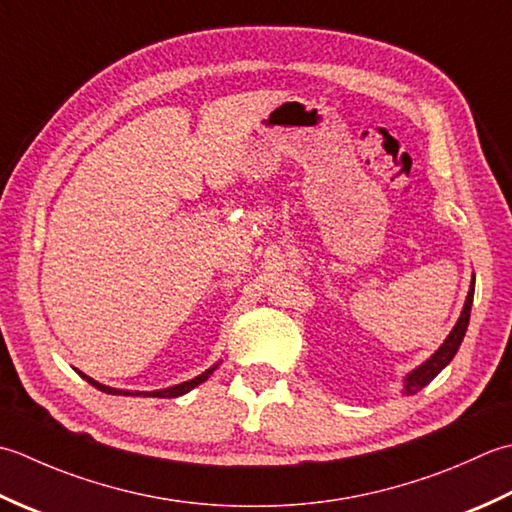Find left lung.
<instances>
[{"instance_id": "8db88e82", "label": "left lung", "mask_w": 512, "mask_h": 512, "mask_svg": "<svg viewBox=\"0 0 512 512\" xmlns=\"http://www.w3.org/2000/svg\"><path fill=\"white\" fill-rule=\"evenodd\" d=\"M473 294H475V278H473L471 291H468V296H466L462 316H460V320H457V325L453 327V331L448 333V338L444 340L442 347L437 349L435 356H431L429 360H426V362L422 364V367H417L415 371H411L409 375H406V380H404V393H406V395H415L417 391L424 389L426 384H429V382L435 378V375L440 373V371L446 367V364L453 360V356L457 353V349H460V344H462V340H464L468 320H471Z\"/></svg>"}]
</instances>
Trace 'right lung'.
Masks as SVG:
<instances>
[{"instance_id": "obj_1", "label": "right lung", "mask_w": 512, "mask_h": 512, "mask_svg": "<svg viewBox=\"0 0 512 512\" xmlns=\"http://www.w3.org/2000/svg\"><path fill=\"white\" fill-rule=\"evenodd\" d=\"M216 367H212L210 371H205V373H201V375H196L194 380H190V382H183V384H176V387H170V389H163V391H150V393H145V391H119V389H112V387H106V384H99L97 380H92V378H88V375H83L81 373V378L86 380V382H90L92 387L95 389H99V391H103V393H110V395H148V398H176V395H183V393H187L190 389H194V387H198V384L201 382H205L207 378H210V373L214 371Z\"/></svg>"}]
</instances>
